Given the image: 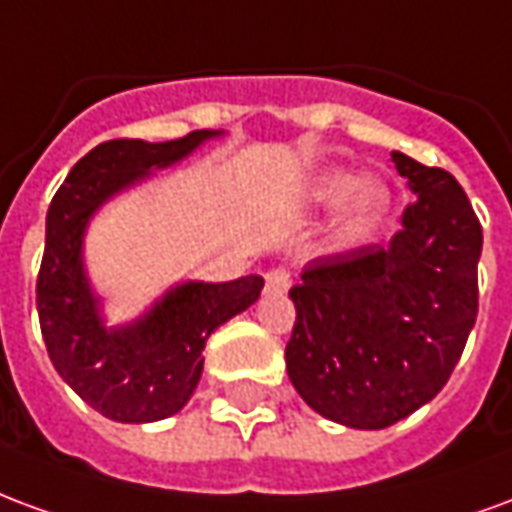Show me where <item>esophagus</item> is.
Listing matches in <instances>:
<instances>
[{
	"instance_id": "1",
	"label": "esophagus",
	"mask_w": 512,
	"mask_h": 512,
	"mask_svg": "<svg viewBox=\"0 0 512 512\" xmlns=\"http://www.w3.org/2000/svg\"><path fill=\"white\" fill-rule=\"evenodd\" d=\"M290 271L285 266H277V268H268L266 271V290L268 293H285L290 288Z\"/></svg>"
}]
</instances>
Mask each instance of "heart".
<instances>
[{
    "label": "heart",
    "instance_id": "1",
    "mask_svg": "<svg viewBox=\"0 0 512 512\" xmlns=\"http://www.w3.org/2000/svg\"><path fill=\"white\" fill-rule=\"evenodd\" d=\"M310 202L337 205V233L345 241H365L376 233L392 208V194L381 180H354L343 172H329L312 183Z\"/></svg>",
    "mask_w": 512,
    "mask_h": 512
}]
</instances>
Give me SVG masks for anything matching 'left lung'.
I'll list each match as a JSON object with an SVG mask.
<instances>
[{
    "mask_svg": "<svg viewBox=\"0 0 512 512\" xmlns=\"http://www.w3.org/2000/svg\"><path fill=\"white\" fill-rule=\"evenodd\" d=\"M417 194L403 230L315 257L290 288L288 376L307 406L362 430L395 425L439 395L477 321L483 227L447 169L392 153Z\"/></svg>",
    "mask_w": 512,
    "mask_h": 512,
    "instance_id": "obj_1",
    "label": "left lung"
}]
</instances>
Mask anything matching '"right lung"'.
Returning <instances> with one entry per match:
<instances>
[{"label":"right lung","instance_id":"add662e5","mask_svg":"<svg viewBox=\"0 0 512 512\" xmlns=\"http://www.w3.org/2000/svg\"><path fill=\"white\" fill-rule=\"evenodd\" d=\"M211 131L172 142L109 139L68 172L46 213L40 260L38 318L51 365L84 403L117 422H156L186 406L202 373V348L216 326L255 304L263 277L233 282H186L169 290L145 318L126 329H104L82 268V233L93 211L191 153Z\"/></svg>","mask_w":512,"mask_h":512}]
</instances>
